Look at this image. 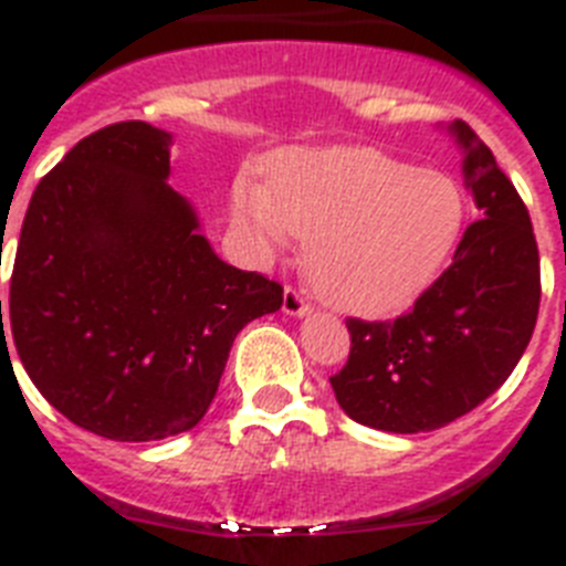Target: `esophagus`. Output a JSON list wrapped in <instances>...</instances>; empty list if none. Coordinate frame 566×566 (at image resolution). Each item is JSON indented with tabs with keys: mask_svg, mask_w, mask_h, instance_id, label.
Instances as JSON below:
<instances>
[{
	"mask_svg": "<svg viewBox=\"0 0 566 566\" xmlns=\"http://www.w3.org/2000/svg\"><path fill=\"white\" fill-rule=\"evenodd\" d=\"M308 312H312V306L300 297L297 289H286L283 292V314H289V317H306Z\"/></svg>",
	"mask_w": 566,
	"mask_h": 566,
	"instance_id": "esophagus-1",
	"label": "esophagus"
}]
</instances>
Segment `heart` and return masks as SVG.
<instances>
[{"label":"heart","instance_id":"b5f03b06","mask_svg":"<svg viewBox=\"0 0 566 566\" xmlns=\"http://www.w3.org/2000/svg\"><path fill=\"white\" fill-rule=\"evenodd\" d=\"M468 203L451 175L363 147L289 149L263 187L240 181L232 218L263 252L306 238L312 286L354 314L402 308L451 260Z\"/></svg>","mask_w":566,"mask_h":566}]
</instances>
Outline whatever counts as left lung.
I'll return each instance as SVG.
<instances>
[{
	"label": "left lung",
	"instance_id": "left-lung-1",
	"mask_svg": "<svg viewBox=\"0 0 566 566\" xmlns=\"http://www.w3.org/2000/svg\"><path fill=\"white\" fill-rule=\"evenodd\" d=\"M448 133L482 218L408 312L345 323L352 354L332 377L339 408L377 431H437L473 411L513 374L536 328L542 272L527 207L468 124Z\"/></svg>",
	"mask_w": 566,
	"mask_h": 566
}]
</instances>
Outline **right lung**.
I'll list each match as a JSON object with an SVG mask.
<instances>
[{
    "instance_id": "1",
    "label": "right lung",
    "mask_w": 566,
    "mask_h": 566,
    "mask_svg": "<svg viewBox=\"0 0 566 566\" xmlns=\"http://www.w3.org/2000/svg\"><path fill=\"white\" fill-rule=\"evenodd\" d=\"M172 135L147 122L87 135L39 181L10 312L42 397L90 433L153 442L201 422L234 337L283 289L223 263L169 178ZM8 348V343H4Z\"/></svg>"
}]
</instances>
